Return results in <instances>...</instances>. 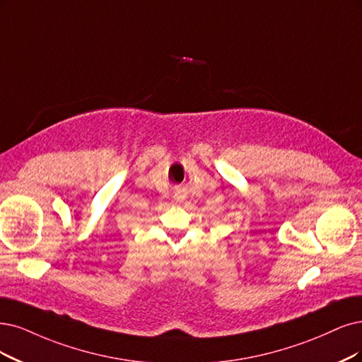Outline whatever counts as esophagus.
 Wrapping results in <instances>:
<instances>
[{"mask_svg": "<svg viewBox=\"0 0 362 362\" xmlns=\"http://www.w3.org/2000/svg\"><path fill=\"white\" fill-rule=\"evenodd\" d=\"M174 199H176L177 203H183V199H185V195L180 192V191H177L176 194H174Z\"/></svg>", "mask_w": 362, "mask_h": 362, "instance_id": "obj_1", "label": "esophagus"}]
</instances>
